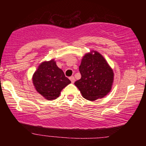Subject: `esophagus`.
<instances>
[{
  "instance_id": "obj_1",
  "label": "esophagus",
  "mask_w": 146,
  "mask_h": 146,
  "mask_svg": "<svg viewBox=\"0 0 146 146\" xmlns=\"http://www.w3.org/2000/svg\"><path fill=\"white\" fill-rule=\"evenodd\" d=\"M70 81H71V82H72V83H74V81H75V78H74V76H71V77H70Z\"/></svg>"
}]
</instances>
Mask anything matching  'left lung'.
Wrapping results in <instances>:
<instances>
[{"label":"left lung","instance_id":"1","mask_svg":"<svg viewBox=\"0 0 146 146\" xmlns=\"http://www.w3.org/2000/svg\"><path fill=\"white\" fill-rule=\"evenodd\" d=\"M79 71L81 78L74 84L82 96L90 101L104 97L110 91L113 72L100 54H86L82 60Z\"/></svg>","mask_w":146,"mask_h":146}]
</instances>
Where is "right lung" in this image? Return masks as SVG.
Listing matches in <instances>:
<instances>
[{
  "instance_id": "1",
  "label": "right lung",
  "mask_w": 146,
  "mask_h": 146,
  "mask_svg": "<svg viewBox=\"0 0 146 146\" xmlns=\"http://www.w3.org/2000/svg\"><path fill=\"white\" fill-rule=\"evenodd\" d=\"M33 81L38 92L49 100L56 99L62 90L71 83L54 60L40 64L34 74Z\"/></svg>"
}]
</instances>
